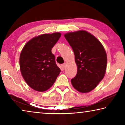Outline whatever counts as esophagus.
Segmentation results:
<instances>
[{"label":"esophagus","mask_w":125,"mask_h":125,"mask_svg":"<svg viewBox=\"0 0 125 125\" xmlns=\"http://www.w3.org/2000/svg\"><path fill=\"white\" fill-rule=\"evenodd\" d=\"M61 67H62V68L63 69H64L65 67H66V64H65V63H63V64L61 65Z\"/></svg>","instance_id":"34e87169"}]
</instances>
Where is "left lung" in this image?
Wrapping results in <instances>:
<instances>
[{"label": "left lung", "mask_w": 125, "mask_h": 125, "mask_svg": "<svg viewBox=\"0 0 125 125\" xmlns=\"http://www.w3.org/2000/svg\"><path fill=\"white\" fill-rule=\"evenodd\" d=\"M73 49L77 73L71 79L74 88L82 93L90 92L101 81L106 70L107 55L102 44L84 30L64 35Z\"/></svg>", "instance_id": "obj_1"}]
</instances>
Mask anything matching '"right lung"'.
<instances>
[{
	"instance_id": "1",
	"label": "right lung",
	"mask_w": 125,
	"mask_h": 125,
	"mask_svg": "<svg viewBox=\"0 0 125 125\" xmlns=\"http://www.w3.org/2000/svg\"><path fill=\"white\" fill-rule=\"evenodd\" d=\"M61 33H45L32 38L25 44L20 55V68L29 86L37 92L50 89L60 74L52 48Z\"/></svg>"
}]
</instances>
